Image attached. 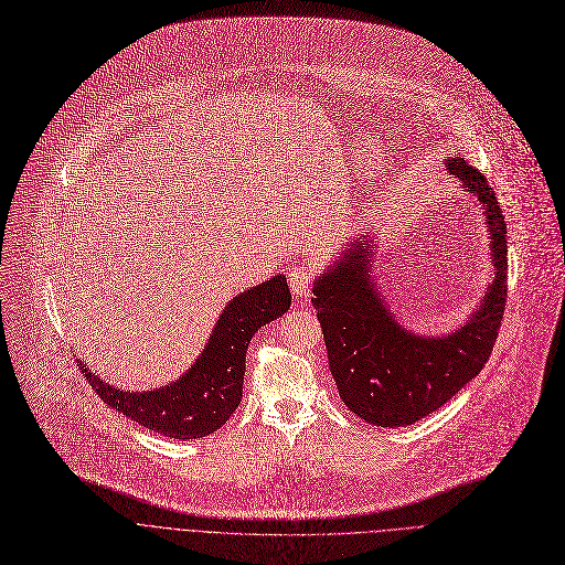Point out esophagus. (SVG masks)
<instances>
[{
  "mask_svg": "<svg viewBox=\"0 0 565 565\" xmlns=\"http://www.w3.org/2000/svg\"><path fill=\"white\" fill-rule=\"evenodd\" d=\"M313 281H316V275L311 267H292V270L288 273V284H290L295 300H305L309 290L313 288Z\"/></svg>",
  "mask_w": 565,
  "mask_h": 565,
  "instance_id": "1",
  "label": "esophagus"
}]
</instances>
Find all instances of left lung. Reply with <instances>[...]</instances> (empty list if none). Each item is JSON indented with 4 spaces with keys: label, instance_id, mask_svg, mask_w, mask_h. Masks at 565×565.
I'll return each instance as SVG.
<instances>
[{
    "label": "left lung",
    "instance_id": "left-lung-1",
    "mask_svg": "<svg viewBox=\"0 0 565 565\" xmlns=\"http://www.w3.org/2000/svg\"><path fill=\"white\" fill-rule=\"evenodd\" d=\"M447 167L483 201L497 265L486 302L467 324L441 339L407 334L369 281L364 237L313 288L316 318L339 394L358 417L382 428L428 417L477 377L490 360L507 307L509 243L494 190L462 158L449 160Z\"/></svg>",
    "mask_w": 565,
    "mask_h": 565
}]
</instances>
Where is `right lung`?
Listing matches in <instances>:
<instances>
[{"label": "right lung", "mask_w": 565, "mask_h": 565, "mask_svg": "<svg viewBox=\"0 0 565 565\" xmlns=\"http://www.w3.org/2000/svg\"><path fill=\"white\" fill-rule=\"evenodd\" d=\"M290 290L281 275L237 295L224 309L196 364L173 384L146 394L118 392L77 362L94 392L139 426L169 439H196L222 428L243 398L245 358L252 337L286 313Z\"/></svg>", "instance_id": "obj_1"}]
</instances>
